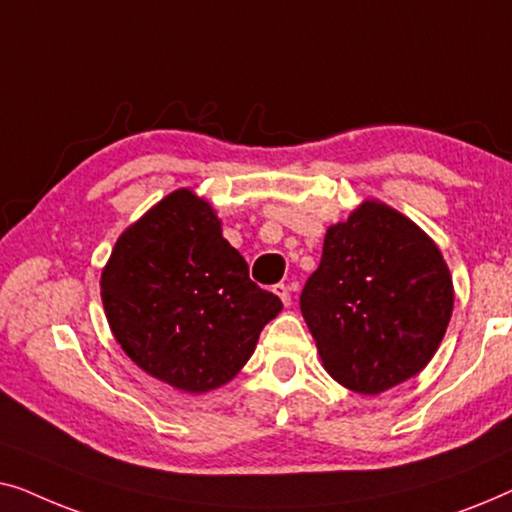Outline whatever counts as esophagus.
Returning a JSON list of instances; mask_svg holds the SVG:
<instances>
[{
  "label": "esophagus",
  "mask_w": 512,
  "mask_h": 512,
  "mask_svg": "<svg viewBox=\"0 0 512 512\" xmlns=\"http://www.w3.org/2000/svg\"><path fill=\"white\" fill-rule=\"evenodd\" d=\"M275 293L279 298H282V303L284 305H291V289L286 284H277L275 286Z\"/></svg>",
  "instance_id": "34e87169"
}]
</instances>
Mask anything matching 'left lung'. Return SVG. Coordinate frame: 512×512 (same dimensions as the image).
<instances>
[{"mask_svg":"<svg viewBox=\"0 0 512 512\" xmlns=\"http://www.w3.org/2000/svg\"><path fill=\"white\" fill-rule=\"evenodd\" d=\"M454 291L436 244L382 202L331 226L300 312L324 368L342 387L382 394L431 361Z\"/></svg>","mask_w":512,"mask_h":512,"instance_id":"1","label":"left lung"}]
</instances>
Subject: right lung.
I'll return each instance as SVG.
<instances>
[{
	"label": "right lung",
	"mask_w": 512,
	"mask_h": 512,
	"mask_svg": "<svg viewBox=\"0 0 512 512\" xmlns=\"http://www.w3.org/2000/svg\"><path fill=\"white\" fill-rule=\"evenodd\" d=\"M102 303L123 352L191 394L233 380L282 300L251 282L212 207L181 188L118 237Z\"/></svg>",
	"instance_id": "add662e5"
}]
</instances>
